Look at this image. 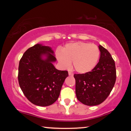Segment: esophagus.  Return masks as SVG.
<instances>
[{
  "label": "esophagus",
  "instance_id": "obj_1",
  "mask_svg": "<svg viewBox=\"0 0 131 131\" xmlns=\"http://www.w3.org/2000/svg\"><path fill=\"white\" fill-rule=\"evenodd\" d=\"M69 75L71 76H73V73H72L71 72H69Z\"/></svg>",
  "mask_w": 131,
  "mask_h": 131
}]
</instances>
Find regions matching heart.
Masks as SVG:
<instances>
[{
	"instance_id": "b5f03b06",
	"label": "heart",
	"mask_w": 131,
	"mask_h": 131,
	"mask_svg": "<svg viewBox=\"0 0 131 131\" xmlns=\"http://www.w3.org/2000/svg\"><path fill=\"white\" fill-rule=\"evenodd\" d=\"M100 52L97 46L88 43L77 42L66 45L62 50L58 49L55 55L60 66L69 69L71 65L79 73H86L95 67L100 58Z\"/></svg>"
}]
</instances>
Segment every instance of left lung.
Listing matches in <instances>:
<instances>
[{
  "label": "left lung",
  "mask_w": 131,
  "mask_h": 131,
  "mask_svg": "<svg viewBox=\"0 0 131 131\" xmlns=\"http://www.w3.org/2000/svg\"><path fill=\"white\" fill-rule=\"evenodd\" d=\"M98 48L101 55L95 67L88 73L74 75L76 97L89 106L103 103L110 95L116 79L115 62L112 55L103 46Z\"/></svg>",
  "instance_id": "1"
}]
</instances>
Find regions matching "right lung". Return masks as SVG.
Returning a JSON list of instances; mask_svg holds the SVG:
<instances>
[{
  "mask_svg": "<svg viewBox=\"0 0 131 131\" xmlns=\"http://www.w3.org/2000/svg\"><path fill=\"white\" fill-rule=\"evenodd\" d=\"M51 47L37 43L28 48L19 63L18 82L23 94L31 103L45 107L52 104L60 95L67 71L58 70Z\"/></svg>",
  "mask_w": 131,
  "mask_h": 131,
  "instance_id": "right-lung-1",
  "label": "right lung"
}]
</instances>
